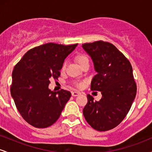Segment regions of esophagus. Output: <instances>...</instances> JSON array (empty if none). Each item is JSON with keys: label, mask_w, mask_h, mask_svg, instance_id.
I'll return each instance as SVG.
<instances>
[{"label": "esophagus", "mask_w": 152, "mask_h": 152, "mask_svg": "<svg viewBox=\"0 0 152 152\" xmlns=\"http://www.w3.org/2000/svg\"><path fill=\"white\" fill-rule=\"evenodd\" d=\"M80 92H78V91H72L71 92V94H72L73 96H77L80 95Z\"/></svg>", "instance_id": "esophagus-1"}]
</instances>
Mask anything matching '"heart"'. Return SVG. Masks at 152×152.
<instances>
[{
    "label": "heart",
    "instance_id": "b5f03b06",
    "mask_svg": "<svg viewBox=\"0 0 152 152\" xmlns=\"http://www.w3.org/2000/svg\"><path fill=\"white\" fill-rule=\"evenodd\" d=\"M76 61L78 63L80 66H82L83 64H86V63H89V57L88 56L86 53H79L76 56ZM66 64L64 63L62 66V70H64L66 68ZM85 84L84 81H78V82H75L74 85L78 88H83V86Z\"/></svg>",
    "mask_w": 152,
    "mask_h": 152
}]
</instances>
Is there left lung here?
<instances>
[{
	"instance_id": "left-lung-1",
	"label": "left lung",
	"mask_w": 152,
	"mask_h": 152,
	"mask_svg": "<svg viewBox=\"0 0 152 152\" xmlns=\"http://www.w3.org/2000/svg\"><path fill=\"white\" fill-rule=\"evenodd\" d=\"M94 61L97 74L91 90L102 92L100 100L87 95L83 110L86 121L94 129L106 132L117 126L129 111L137 94V84L129 61L114 45L103 41L82 44Z\"/></svg>"
}]
</instances>
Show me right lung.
Instances as JSON below:
<instances>
[{"label": "right lung", "mask_w": 152, "mask_h": 152, "mask_svg": "<svg viewBox=\"0 0 152 152\" xmlns=\"http://www.w3.org/2000/svg\"><path fill=\"white\" fill-rule=\"evenodd\" d=\"M78 43L64 46L48 43L29 50L12 73L10 94L26 122L36 128L53 124L70 99V91L48 89L49 79H58L66 57Z\"/></svg>", "instance_id": "right-lung-1"}]
</instances>
